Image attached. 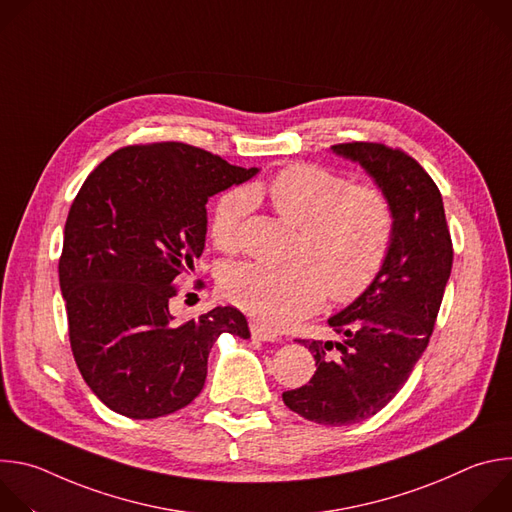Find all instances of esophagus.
I'll return each instance as SVG.
<instances>
[{
    "label": "esophagus",
    "instance_id": "34e87169",
    "mask_svg": "<svg viewBox=\"0 0 512 512\" xmlns=\"http://www.w3.org/2000/svg\"><path fill=\"white\" fill-rule=\"evenodd\" d=\"M249 328H251V336H253L255 340H261V342H275V340H279V336H277L273 330L261 326L259 322H251Z\"/></svg>",
    "mask_w": 512,
    "mask_h": 512
}]
</instances>
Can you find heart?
<instances>
[{
    "mask_svg": "<svg viewBox=\"0 0 512 512\" xmlns=\"http://www.w3.org/2000/svg\"><path fill=\"white\" fill-rule=\"evenodd\" d=\"M298 227L294 263L269 267L239 263L221 277L223 294L269 328H285L312 314L324 298L356 300L381 273L395 235V210L387 192L314 164H291L267 184L231 190L216 200L208 233L212 243L233 251L251 210V200Z\"/></svg>",
    "mask_w": 512,
    "mask_h": 512,
    "instance_id": "heart-1",
    "label": "heart"
}]
</instances>
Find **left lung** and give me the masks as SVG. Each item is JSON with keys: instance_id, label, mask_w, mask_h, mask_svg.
<instances>
[{"instance_id": "8db88e82", "label": "left lung", "mask_w": 512, "mask_h": 512, "mask_svg": "<svg viewBox=\"0 0 512 512\" xmlns=\"http://www.w3.org/2000/svg\"><path fill=\"white\" fill-rule=\"evenodd\" d=\"M332 150L367 170L395 210L381 273L328 320L340 340H300L316 358V373L308 385L283 393L291 411L336 427L379 413L407 383L433 332L454 249L440 188L417 160L377 141L336 143Z\"/></svg>"}]
</instances>
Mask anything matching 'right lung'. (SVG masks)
<instances>
[{"instance_id": "1", "label": "right lung", "mask_w": 512, "mask_h": 512, "mask_svg": "<svg viewBox=\"0 0 512 512\" xmlns=\"http://www.w3.org/2000/svg\"><path fill=\"white\" fill-rule=\"evenodd\" d=\"M255 174L182 141L127 145L72 200L58 261L70 350L115 413L156 419L186 407L214 340L251 336L237 308L176 322L170 302L204 251L208 198Z\"/></svg>"}]
</instances>
